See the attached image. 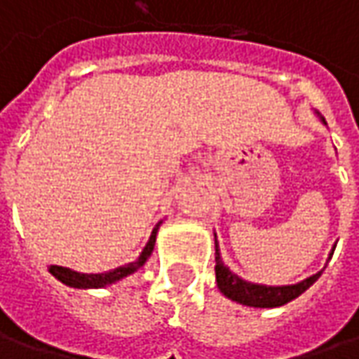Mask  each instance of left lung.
I'll return each mask as SVG.
<instances>
[{
    "label": "left lung",
    "mask_w": 359,
    "mask_h": 359,
    "mask_svg": "<svg viewBox=\"0 0 359 359\" xmlns=\"http://www.w3.org/2000/svg\"><path fill=\"white\" fill-rule=\"evenodd\" d=\"M320 276H322V271H318V273H313V276L294 283V285H262V283L245 282V280L238 278L222 262L219 248H217V241H215V282H217V287H219V292L224 296L229 297L231 302H238L241 306H250V308H278V306H283V304L296 299L297 296H302Z\"/></svg>",
    "instance_id": "obj_1"
}]
</instances>
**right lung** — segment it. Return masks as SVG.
I'll list each match as a JSON object with an SVG mask.
<instances>
[{"label":"right lung","instance_id":"add662e5","mask_svg":"<svg viewBox=\"0 0 359 359\" xmlns=\"http://www.w3.org/2000/svg\"><path fill=\"white\" fill-rule=\"evenodd\" d=\"M158 229H159V224L154 228V231H151V236H149V240H147V243H145V248L142 250L140 257H137L135 262H131V264L121 266V268L111 269V271H105V273H79V271H74V269H69V268H62V266H49V273H51V276H55L60 282L65 283V285H69V287H81V290H88V287H105V285H109V283L119 282V280L128 278V276L133 273V271H137V269L142 268L145 262H147V257L151 255V252H154V245H156Z\"/></svg>","mask_w":359,"mask_h":359}]
</instances>
